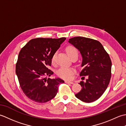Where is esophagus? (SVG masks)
<instances>
[{
    "label": "esophagus",
    "instance_id": "1",
    "mask_svg": "<svg viewBox=\"0 0 126 126\" xmlns=\"http://www.w3.org/2000/svg\"><path fill=\"white\" fill-rule=\"evenodd\" d=\"M66 83H70V84H74V82L72 81H65Z\"/></svg>",
    "mask_w": 126,
    "mask_h": 126
}]
</instances>
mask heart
<instances>
[{"instance_id": "b5f03b06", "label": "heart", "mask_w": 126, "mask_h": 126, "mask_svg": "<svg viewBox=\"0 0 126 126\" xmlns=\"http://www.w3.org/2000/svg\"><path fill=\"white\" fill-rule=\"evenodd\" d=\"M66 51L69 57L71 58L74 56H78V51L75 47L73 46H69L66 48ZM56 53H53L51 57V62L53 63L55 61ZM75 72V69L73 68L62 67L58 70L57 74L61 78L64 79H71L74 74Z\"/></svg>"}]
</instances>
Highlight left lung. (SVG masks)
Listing matches in <instances>:
<instances>
[{
  "label": "left lung",
  "mask_w": 126,
  "mask_h": 126,
  "mask_svg": "<svg viewBox=\"0 0 126 126\" xmlns=\"http://www.w3.org/2000/svg\"><path fill=\"white\" fill-rule=\"evenodd\" d=\"M68 42L82 56L83 69L79 75L88 77L86 81L79 83L82 89L75 96L84 102H92L100 98L108 86L111 78L110 57L101 43L96 40L76 37L69 39Z\"/></svg>",
  "instance_id": "8db88e82"
}]
</instances>
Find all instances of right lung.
<instances>
[{"label": "right lung", "mask_w": 126, "mask_h": 126, "mask_svg": "<svg viewBox=\"0 0 126 126\" xmlns=\"http://www.w3.org/2000/svg\"><path fill=\"white\" fill-rule=\"evenodd\" d=\"M66 38H37L30 40L20 51L16 66L21 89L27 97L38 103H45L55 97L59 84L64 81L51 79L53 72L48 69L51 57Z\"/></svg>", "instance_id": "right-lung-1"}]
</instances>
